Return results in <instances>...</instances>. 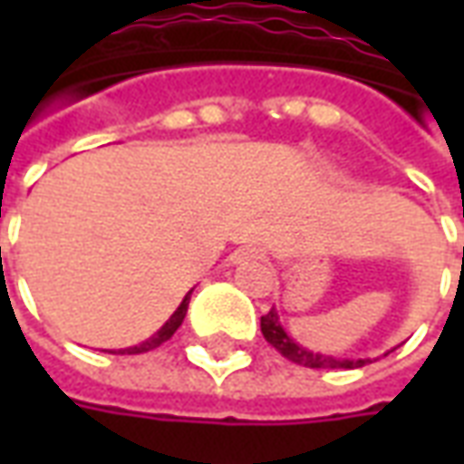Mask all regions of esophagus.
Masks as SVG:
<instances>
[{"label":"esophagus","mask_w":464,"mask_h":464,"mask_svg":"<svg viewBox=\"0 0 464 464\" xmlns=\"http://www.w3.org/2000/svg\"><path fill=\"white\" fill-rule=\"evenodd\" d=\"M241 258H246V261H258V258H263V251H258V248H243Z\"/></svg>","instance_id":"obj_1"}]
</instances>
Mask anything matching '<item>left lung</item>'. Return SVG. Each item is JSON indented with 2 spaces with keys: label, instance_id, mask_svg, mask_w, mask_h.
I'll list each match as a JSON object with an SVG mask.
<instances>
[{
  "label": "left lung",
  "instance_id": "1",
  "mask_svg": "<svg viewBox=\"0 0 464 464\" xmlns=\"http://www.w3.org/2000/svg\"><path fill=\"white\" fill-rule=\"evenodd\" d=\"M261 333L266 341L271 343L273 348L281 353L283 358H288L295 365H305V368H362L370 360H345V358H331V355H321V353H311V350L301 348L288 338V333L283 331L276 311H268L261 315Z\"/></svg>",
  "mask_w": 464,
  "mask_h": 464
}]
</instances>
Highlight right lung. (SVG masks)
I'll use <instances>...</instances> for the list:
<instances>
[{
  "instance_id": "obj_1",
  "label": "right lung",
  "mask_w": 464,
  "mask_h": 464,
  "mask_svg": "<svg viewBox=\"0 0 464 464\" xmlns=\"http://www.w3.org/2000/svg\"><path fill=\"white\" fill-rule=\"evenodd\" d=\"M188 301H191V293L183 298V303L179 305V308H176V313H173L171 318H169V323H166L161 331L153 335L151 341H146V343H141V345H133V348H126V350H111V353H121V355H139V353H149V350L159 348L161 343L169 341L173 333L179 331V325H181L183 318H186V311H188Z\"/></svg>"
}]
</instances>
